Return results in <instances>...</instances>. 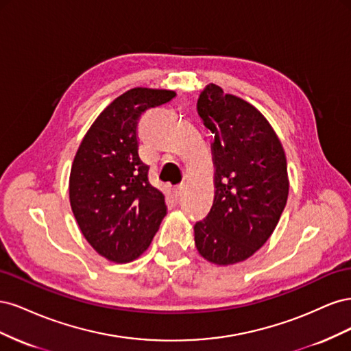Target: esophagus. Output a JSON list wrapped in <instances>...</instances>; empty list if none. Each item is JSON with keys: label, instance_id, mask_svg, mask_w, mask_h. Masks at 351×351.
Listing matches in <instances>:
<instances>
[{"label": "esophagus", "instance_id": "esophagus-1", "mask_svg": "<svg viewBox=\"0 0 351 351\" xmlns=\"http://www.w3.org/2000/svg\"><path fill=\"white\" fill-rule=\"evenodd\" d=\"M186 184H180V186H177L174 190H173V195H174V197L176 199H180L182 197L184 193H186Z\"/></svg>", "mask_w": 351, "mask_h": 351}]
</instances>
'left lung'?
Returning a JSON list of instances; mask_svg holds the SVG:
<instances>
[{"label": "left lung", "mask_w": 351, "mask_h": 351, "mask_svg": "<svg viewBox=\"0 0 351 351\" xmlns=\"http://www.w3.org/2000/svg\"><path fill=\"white\" fill-rule=\"evenodd\" d=\"M197 112L215 134L214 204L195 226L199 254L227 267L246 261L271 237L289 197L282 145L269 121L252 104L209 83Z\"/></svg>", "instance_id": "1"}]
</instances>
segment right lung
<instances>
[{
  "label": "right lung",
  "instance_id": "1",
  "mask_svg": "<svg viewBox=\"0 0 351 351\" xmlns=\"http://www.w3.org/2000/svg\"><path fill=\"white\" fill-rule=\"evenodd\" d=\"M174 90L133 88L115 98L93 121L74 156L69 195L84 239L117 263L137 259L167 215L164 195L147 180L139 158L137 124L168 104Z\"/></svg>",
  "mask_w": 351,
  "mask_h": 351
}]
</instances>
